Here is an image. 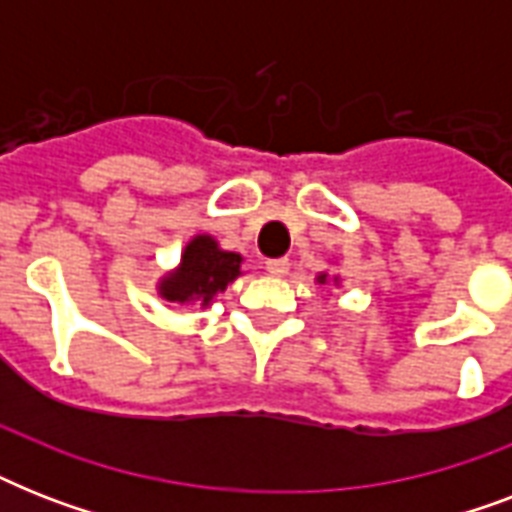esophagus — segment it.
<instances>
[{
    "label": "esophagus",
    "mask_w": 512,
    "mask_h": 512,
    "mask_svg": "<svg viewBox=\"0 0 512 512\" xmlns=\"http://www.w3.org/2000/svg\"><path fill=\"white\" fill-rule=\"evenodd\" d=\"M265 271L271 273V276H276V279H281V276H287L289 260H287V257H276V260H268V263H265Z\"/></svg>",
    "instance_id": "esophagus-1"
}]
</instances>
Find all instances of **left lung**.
<instances>
[{
    "instance_id": "1",
    "label": "left lung",
    "mask_w": 512,
    "mask_h": 512,
    "mask_svg": "<svg viewBox=\"0 0 512 512\" xmlns=\"http://www.w3.org/2000/svg\"><path fill=\"white\" fill-rule=\"evenodd\" d=\"M316 284H319V287H327V284H335V287H340L342 279H340V273L321 271L319 276H316Z\"/></svg>"
}]
</instances>
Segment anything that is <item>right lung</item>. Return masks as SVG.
<instances>
[{
	"instance_id": "obj_1",
	"label": "right lung",
	"mask_w": 512,
	"mask_h": 512,
	"mask_svg": "<svg viewBox=\"0 0 512 512\" xmlns=\"http://www.w3.org/2000/svg\"><path fill=\"white\" fill-rule=\"evenodd\" d=\"M241 263L244 257L239 252L223 249L209 233H196L185 241L175 268L156 279V292L167 303L209 308L244 273Z\"/></svg>"
}]
</instances>
